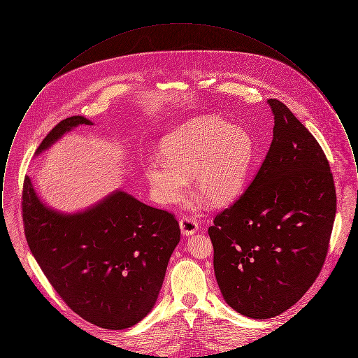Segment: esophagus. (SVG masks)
<instances>
[{"label":"esophagus","instance_id":"34e87169","mask_svg":"<svg viewBox=\"0 0 358 358\" xmlns=\"http://www.w3.org/2000/svg\"><path fill=\"white\" fill-rule=\"evenodd\" d=\"M180 228H181V232L187 236H190L193 234H196L199 231V222L189 216H184L181 220H180Z\"/></svg>","mask_w":358,"mask_h":358}]
</instances>
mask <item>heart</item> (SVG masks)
<instances>
[{
  "instance_id": "heart-1",
  "label": "heart",
  "mask_w": 358,
  "mask_h": 358,
  "mask_svg": "<svg viewBox=\"0 0 358 358\" xmlns=\"http://www.w3.org/2000/svg\"><path fill=\"white\" fill-rule=\"evenodd\" d=\"M254 155L250 134L217 117H203L161 142L162 158H148L143 174L154 199L173 204L185 196L193 178L196 194L210 206L234 201L244 187Z\"/></svg>"
}]
</instances>
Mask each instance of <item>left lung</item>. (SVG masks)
<instances>
[{"mask_svg": "<svg viewBox=\"0 0 358 358\" xmlns=\"http://www.w3.org/2000/svg\"><path fill=\"white\" fill-rule=\"evenodd\" d=\"M267 103L270 150L251 185L208 229L225 302L255 320L282 314L315 282L337 210L322 148L286 104Z\"/></svg>", "mask_w": 358, "mask_h": 358, "instance_id": "obj_1", "label": "left lung"}]
</instances>
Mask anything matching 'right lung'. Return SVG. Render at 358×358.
<instances>
[{
    "mask_svg": "<svg viewBox=\"0 0 358 358\" xmlns=\"http://www.w3.org/2000/svg\"><path fill=\"white\" fill-rule=\"evenodd\" d=\"M79 124L94 123L80 115L62 120L36 154ZM22 220L31 252L52 287L83 320L110 330L134 326L150 313L181 235L168 210L122 190L83 212L53 210L28 176Z\"/></svg>",
    "mask_w": 358,
    "mask_h": 358,
    "instance_id": "1",
    "label": "right lung"
}]
</instances>
